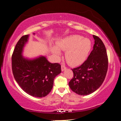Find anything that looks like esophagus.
Listing matches in <instances>:
<instances>
[{
	"label": "esophagus",
	"instance_id": "esophagus-1",
	"mask_svg": "<svg viewBox=\"0 0 121 121\" xmlns=\"http://www.w3.org/2000/svg\"><path fill=\"white\" fill-rule=\"evenodd\" d=\"M66 69V67L65 66V65L64 64H62V66H61V70H62V71H64V70H65Z\"/></svg>",
	"mask_w": 121,
	"mask_h": 121
}]
</instances>
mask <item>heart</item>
<instances>
[{"label": "heart", "mask_w": 121, "mask_h": 121, "mask_svg": "<svg viewBox=\"0 0 121 121\" xmlns=\"http://www.w3.org/2000/svg\"><path fill=\"white\" fill-rule=\"evenodd\" d=\"M57 48L66 51L65 58L71 65H77L85 61L92 48L91 40L82 36L74 35L60 40L57 43ZM56 48H52V52L56 56H60V52Z\"/></svg>", "instance_id": "1"}]
</instances>
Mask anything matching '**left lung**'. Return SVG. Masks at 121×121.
Instances as JSON below:
<instances>
[{
	"instance_id": "8db88e82",
	"label": "left lung",
	"mask_w": 121,
	"mask_h": 121,
	"mask_svg": "<svg viewBox=\"0 0 121 121\" xmlns=\"http://www.w3.org/2000/svg\"><path fill=\"white\" fill-rule=\"evenodd\" d=\"M93 49L88 58L78 67L73 68V78L69 82L73 92L81 95L92 93L102 85L108 68L105 46L98 36L93 35Z\"/></svg>"
}]
</instances>
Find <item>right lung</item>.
<instances>
[{
	"label": "right lung",
	"mask_w": 121,
	"mask_h": 121,
	"mask_svg": "<svg viewBox=\"0 0 121 121\" xmlns=\"http://www.w3.org/2000/svg\"><path fill=\"white\" fill-rule=\"evenodd\" d=\"M29 35L22 36L17 42L12 55L14 78L24 92L35 97L46 96L51 91L55 77L61 73L59 63H51L46 57L28 59L22 56Z\"/></svg>",
	"instance_id": "add662e5"
}]
</instances>
